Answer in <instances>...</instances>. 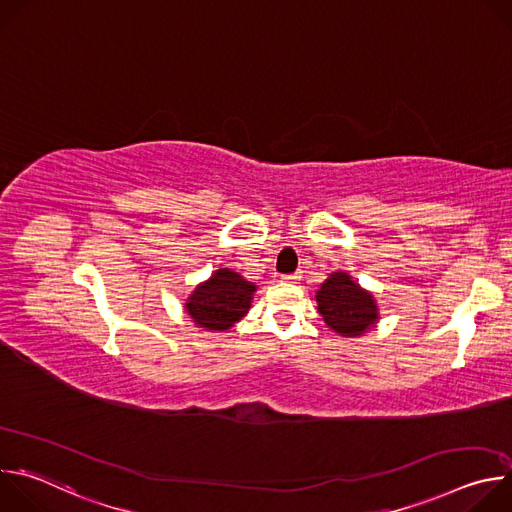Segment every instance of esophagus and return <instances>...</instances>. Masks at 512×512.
<instances>
[{
    "instance_id": "1",
    "label": "esophagus",
    "mask_w": 512,
    "mask_h": 512,
    "mask_svg": "<svg viewBox=\"0 0 512 512\" xmlns=\"http://www.w3.org/2000/svg\"><path fill=\"white\" fill-rule=\"evenodd\" d=\"M300 273H289V275H281V281L283 283H298L300 281Z\"/></svg>"
}]
</instances>
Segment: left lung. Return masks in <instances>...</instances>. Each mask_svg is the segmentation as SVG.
<instances>
[{
    "label": "left lung",
    "mask_w": 512,
    "mask_h": 512,
    "mask_svg": "<svg viewBox=\"0 0 512 512\" xmlns=\"http://www.w3.org/2000/svg\"><path fill=\"white\" fill-rule=\"evenodd\" d=\"M318 314L324 324L344 338H360L379 322V304L346 271H334L316 291Z\"/></svg>",
    "instance_id": "8db88e82"
}]
</instances>
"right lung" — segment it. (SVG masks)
Instances as JSON below:
<instances>
[{"label": "right lung", "mask_w": 512, "mask_h": 512, "mask_svg": "<svg viewBox=\"0 0 512 512\" xmlns=\"http://www.w3.org/2000/svg\"><path fill=\"white\" fill-rule=\"evenodd\" d=\"M255 291L257 285L253 281L229 267H221L194 287L184 310L194 326L208 332H227L249 314Z\"/></svg>", "instance_id": "obj_1"}]
</instances>
